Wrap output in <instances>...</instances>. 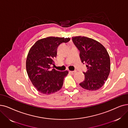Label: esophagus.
<instances>
[{
	"label": "esophagus",
	"mask_w": 128,
	"mask_h": 128,
	"mask_svg": "<svg viewBox=\"0 0 128 128\" xmlns=\"http://www.w3.org/2000/svg\"><path fill=\"white\" fill-rule=\"evenodd\" d=\"M69 73L72 74H74L76 73V71H70Z\"/></svg>",
	"instance_id": "34e87169"
}]
</instances>
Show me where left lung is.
<instances>
[{"label":"left lung","mask_w":128,"mask_h":128,"mask_svg":"<svg viewBox=\"0 0 128 128\" xmlns=\"http://www.w3.org/2000/svg\"><path fill=\"white\" fill-rule=\"evenodd\" d=\"M72 42L80 52V58L86 64L87 71L84 72V80L79 84L85 89L95 91L101 88L110 71L109 55L104 46L86 37H73Z\"/></svg>","instance_id":"left-lung-1"}]
</instances>
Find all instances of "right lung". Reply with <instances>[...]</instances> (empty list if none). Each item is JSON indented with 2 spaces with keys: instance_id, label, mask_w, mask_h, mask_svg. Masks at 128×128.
<instances>
[{
  "instance_id": "obj_1",
  "label": "right lung",
  "mask_w": 128,
  "mask_h": 128,
  "mask_svg": "<svg viewBox=\"0 0 128 128\" xmlns=\"http://www.w3.org/2000/svg\"><path fill=\"white\" fill-rule=\"evenodd\" d=\"M69 38L49 37L40 39L30 49L26 60V70L32 84L40 92L49 94L62 88L68 71L52 69L57 48L62 43L69 42Z\"/></svg>"
}]
</instances>
